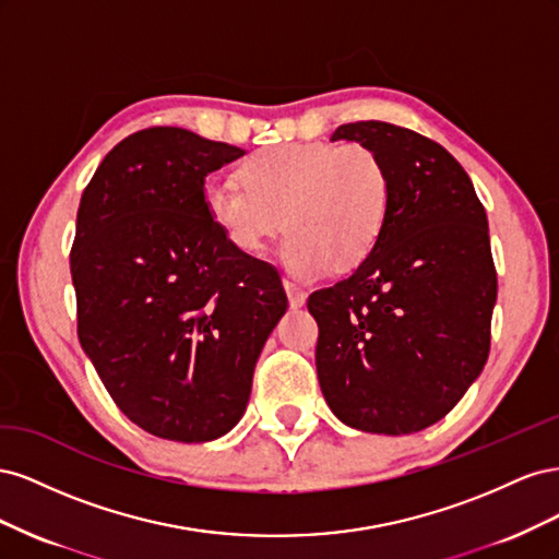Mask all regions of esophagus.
Here are the masks:
<instances>
[{"label": "esophagus", "instance_id": "obj_1", "mask_svg": "<svg viewBox=\"0 0 559 559\" xmlns=\"http://www.w3.org/2000/svg\"><path fill=\"white\" fill-rule=\"evenodd\" d=\"M284 289H286V296H289L292 308H300V306H306V298H308L306 289H300L298 284H294V282H289V280H284Z\"/></svg>", "mask_w": 559, "mask_h": 559}]
</instances>
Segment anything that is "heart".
I'll return each instance as SVG.
<instances>
[{
	"mask_svg": "<svg viewBox=\"0 0 559 559\" xmlns=\"http://www.w3.org/2000/svg\"><path fill=\"white\" fill-rule=\"evenodd\" d=\"M238 179L205 186L210 218L240 251L286 228L282 259L300 280L366 263L394 205L389 167L366 144H277L249 156Z\"/></svg>",
	"mask_w": 559,
	"mask_h": 559,
	"instance_id": "1",
	"label": "heart"
}]
</instances>
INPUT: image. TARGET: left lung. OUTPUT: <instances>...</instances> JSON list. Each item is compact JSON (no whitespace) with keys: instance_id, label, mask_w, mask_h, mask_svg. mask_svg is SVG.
<instances>
[{"instance_id":"left-lung-1","label":"left lung","mask_w":559,"mask_h":559,"mask_svg":"<svg viewBox=\"0 0 559 559\" xmlns=\"http://www.w3.org/2000/svg\"><path fill=\"white\" fill-rule=\"evenodd\" d=\"M331 140L378 151L394 205L370 259L308 298L319 386L347 427L413 433L445 417L487 361L497 300L487 214L464 167L425 134L357 121Z\"/></svg>"}]
</instances>
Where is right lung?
Segmentation results:
<instances>
[{
  "mask_svg": "<svg viewBox=\"0 0 559 559\" xmlns=\"http://www.w3.org/2000/svg\"><path fill=\"white\" fill-rule=\"evenodd\" d=\"M245 154L154 126L118 142L81 195L70 270L76 333L121 413L158 438L228 433L286 312L273 265L233 247L205 177Z\"/></svg>",
  "mask_w": 559,
  "mask_h": 559,
  "instance_id": "1",
  "label": "right lung"
}]
</instances>
